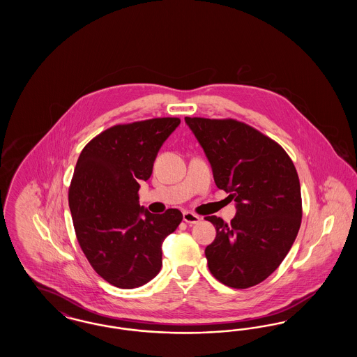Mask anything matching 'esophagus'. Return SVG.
Returning a JSON list of instances; mask_svg holds the SVG:
<instances>
[{"label":"esophagus","instance_id":"1","mask_svg":"<svg viewBox=\"0 0 357 357\" xmlns=\"http://www.w3.org/2000/svg\"><path fill=\"white\" fill-rule=\"evenodd\" d=\"M183 221L188 223V225H195V223H199L201 222V217L191 213V211H185L183 213Z\"/></svg>","mask_w":357,"mask_h":357}]
</instances>
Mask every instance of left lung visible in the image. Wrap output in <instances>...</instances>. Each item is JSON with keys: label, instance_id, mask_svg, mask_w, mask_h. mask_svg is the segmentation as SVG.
<instances>
[{"label": "left lung", "instance_id": "left-lung-1", "mask_svg": "<svg viewBox=\"0 0 357 357\" xmlns=\"http://www.w3.org/2000/svg\"><path fill=\"white\" fill-rule=\"evenodd\" d=\"M185 120L211 165L215 185L237 204L230 223L206 217L217 230L204 250L208 269L230 288L255 287L280 266L300 230L296 167L277 142L242 121Z\"/></svg>", "mask_w": 357, "mask_h": 357}]
</instances>
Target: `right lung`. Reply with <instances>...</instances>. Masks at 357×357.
Masks as SVG:
<instances>
[{
    "label": "right lung",
    "mask_w": 357,
    "mask_h": 357,
    "mask_svg": "<svg viewBox=\"0 0 357 357\" xmlns=\"http://www.w3.org/2000/svg\"><path fill=\"white\" fill-rule=\"evenodd\" d=\"M179 118L114 126L80 153L68 202L79 245L91 266L111 285L134 289L162 268V242L182 222L178 208L156 215L139 204V182Z\"/></svg>",
    "instance_id": "obj_1"
}]
</instances>
